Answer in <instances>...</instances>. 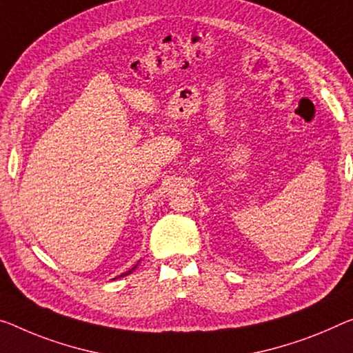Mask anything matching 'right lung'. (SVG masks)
Segmentation results:
<instances>
[{
  "mask_svg": "<svg viewBox=\"0 0 353 353\" xmlns=\"http://www.w3.org/2000/svg\"><path fill=\"white\" fill-rule=\"evenodd\" d=\"M135 267H137V265H135ZM135 267H134V268H135ZM134 268H131V270H129V271H126V273H123V274H120V278H121V276H126V274H131V273H132V270H134Z\"/></svg>",
  "mask_w": 353,
  "mask_h": 353,
  "instance_id": "right-lung-1",
  "label": "right lung"
}]
</instances>
